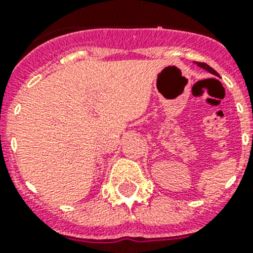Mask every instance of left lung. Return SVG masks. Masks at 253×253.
<instances>
[{
	"label": "left lung",
	"instance_id": "obj_1",
	"mask_svg": "<svg viewBox=\"0 0 253 253\" xmlns=\"http://www.w3.org/2000/svg\"><path fill=\"white\" fill-rule=\"evenodd\" d=\"M198 64H199V66H200V67H203V68H204V69H207L208 72L213 73V75H215V76H219L218 73H216V71H214V69L211 68V67H210V66H208L207 63H200V62H199Z\"/></svg>",
	"mask_w": 253,
	"mask_h": 253
}]
</instances>
